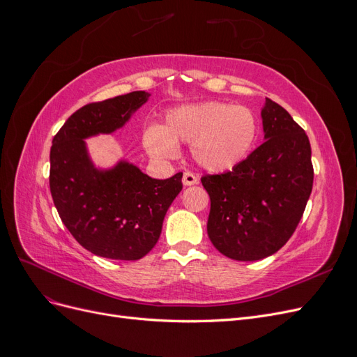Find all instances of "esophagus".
<instances>
[{
  "mask_svg": "<svg viewBox=\"0 0 357 357\" xmlns=\"http://www.w3.org/2000/svg\"><path fill=\"white\" fill-rule=\"evenodd\" d=\"M197 183H198V176L193 174L192 171H186L185 174H183V185H185V186L197 185Z\"/></svg>",
  "mask_w": 357,
  "mask_h": 357,
  "instance_id": "1",
  "label": "esophagus"
}]
</instances>
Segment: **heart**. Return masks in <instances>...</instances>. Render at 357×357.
<instances>
[{"mask_svg": "<svg viewBox=\"0 0 357 357\" xmlns=\"http://www.w3.org/2000/svg\"><path fill=\"white\" fill-rule=\"evenodd\" d=\"M256 138L257 121L250 109L213 101L169 112L165 128L147 129L144 146L153 158L171 159L178 152V142L188 143L202 168L225 172L250 155Z\"/></svg>", "mask_w": 357, "mask_h": 357, "instance_id": "1", "label": "heart"}]
</instances>
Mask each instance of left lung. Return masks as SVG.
<instances>
[{"label":"left lung","instance_id":"1","mask_svg":"<svg viewBox=\"0 0 357 357\" xmlns=\"http://www.w3.org/2000/svg\"><path fill=\"white\" fill-rule=\"evenodd\" d=\"M262 121L265 142L240 165L201 177L211 201L208 236L234 261H259L278 252L294 235L314 180L304 129L269 98Z\"/></svg>","mask_w":357,"mask_h":357}]
</instances>
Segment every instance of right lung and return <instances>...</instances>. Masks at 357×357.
<instances>
[{"mask_svg":"<svg viewBox=\"0 0 357 357\" xmlns=\"http://www.w3.org/2000/svg\"><path fill=\"white\" fill-rule=\"evenodd\" d=\"M149 96L135 91L86 104L53 137L49 176L53 202L70 234L96 256L116 261L146 256L158 243L167 210L183 189V172L156 180L126 162L100 172L86 153L83 138L123 126Z\"/></svg>","mask_w":357,"mask_h":357,"instance_id":"add662e5","label":"right lung"}]
</instances>
